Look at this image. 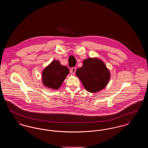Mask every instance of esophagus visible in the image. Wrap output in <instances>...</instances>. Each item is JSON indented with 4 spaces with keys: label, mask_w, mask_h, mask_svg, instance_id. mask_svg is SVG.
I'll use <instances>...</instances> for the list:
<instances>
[{
    "label": "esophagus",
    "mask_w": 148,
    "mask_h": 148,
    "mask_svg": "<svg viewBox=\"0 0 148 148\" xmlns=\"http://www.w3.org/2000/svg\"><path fill=\"white\" fill-rule=\"evenodd\" d=\"M71 73L73 74V75H74L75 73V71H76V68L75 67L74 68H72L71 69Z\"/></svg>",
    "instance_id": "34e87169"
}]
</instances>
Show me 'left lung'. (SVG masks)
<instances>
[{"instance_id": "8db88e82", "label": "left lung", "mask_w": 148, "mask_h": 148, "mask_svg": "<svg viewBox=\"0 0 148 148\" xmlns=\"http://www.w3.org/2000/svg\"><path fill=\"white\" fill-rule=\"evenodd\" d=\"M76 75L82 81L85 89L90 92L103 89L110 77V71L106 64L97 58L85 59L83 66L76 71Z\"/></svg>"}]
</instances>
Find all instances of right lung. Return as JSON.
<instances>
[{
    "instance_id": "obj_1",
    "label": "right lung",
    "mask_w": 148,
    "mask_h": 148,
    "mask_svg": "<svg viewBox=\"0 0 148 148\" xmlns=\"http://www.w3.org/2000/svg\"><path fill=\"white\" fill-rule=\"evenodd\" d=\"M69 74V70L66 66L54 60L42 71V84L50 89H58Z\"/></svg>"
}]
</instances>
